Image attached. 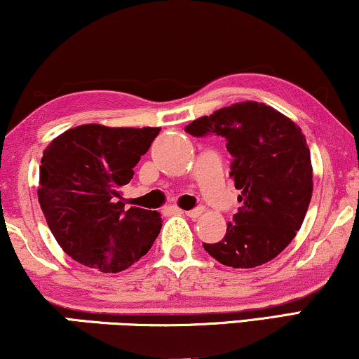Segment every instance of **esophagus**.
Masks as SVG:
<instances>
[{
	"mask_svg": "<svg viewBox=\"0 0 359 359\" xmlns=\"http://www.w3.org/2000/svg\"><path fill=\"white\" fill-rule=\"evenodd\" d=\"M185 216H189V218L195 219V218H200L201 213H203V210L201 208H196V210H190V211H184Z\"/></svg>",
	"mask_w": 359,
	"mask_h": 359,
	"instance_id": "obj_1",
	"label": "esophagus"
}]
</instances>
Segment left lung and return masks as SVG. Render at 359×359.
Segmentation results:
<instances>
[{"label":"left lung","instance_id":"1","mask_svg":"<svg viewBox=\"0 0 359 359\" xmlns=\"http://www.w3.org/2000/svg\"><path fill=\"white\" fill-rule=\"evenodd\" d=\"M185 131L226 138L234 158L231 177L241 190V206L223 241L203 244L205 250L232 269H255L273 260L301 229L312 198L304 133L286 115L255 100L196 118Z\"/></svg>","mask_w":359,"mask_h":359}]
</instances>
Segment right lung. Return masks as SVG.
<instances>
[{
    "label": "right lung",
    "instance_id": "1",
    "mask_svg": "<svg viewBox=\"0 0 359 359\" xmlns=\"http://www.w3.org/2000/svg\"><path fill=\"white\" fill-rule=\"evenodd\" d=\"M161 128L86 123L58 135L40 161L39 203L58 245L102 273L127 270L148 254L163 219L158 211L125 210L120 187L133 179Z\"/></svg>",
    "mask_w": 359,
    "mask_h": 359
}]
</instances>
